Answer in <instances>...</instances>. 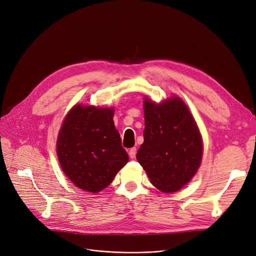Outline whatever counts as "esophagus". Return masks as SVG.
Here are the masks:
<instances>
[{"label":"esophagus","instance_id":"34e87169","mask_svg":"<svg viewBox=\"0 0 256 256\" xmlns=\"http://www.w3.org/2000/svg\"><path fill=\"white\" fill-rule=\"evenodd\" d=\"M136 148H132V149L128 150V155H130V157L132 159L134 158V156H136Z\"/></svg>","mask_w":256,"mask_h":256}]
</instances>
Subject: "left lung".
<instances>
[{
  "label": "left lung",
  "mask_w": 256,
  "mask_h": 256,
  "mask_svg": "<svg viewBox=\"0 0 256 256\" xmlns=\"http://www.w3.org/2000/svg\"><path fill=\"white\" fill-rule=\"evenodd\" d=\"M144 113V143L136 159L158 190L178 191L201 164L203 146L197 124L178 98L160 104L147 99Z\"/></svg>",
  "instance_id": "left-lung-1"
}]
</instances>
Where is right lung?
I'll return each instance as SVG.
<instances>
[{
    "mask_svg": "<svg viewBox=\"0 0 256 256\" xmlns=\"http://www.w3.org/2000/svg\"><path fill=\"white\" fill-rule=\"evenodd\" d=\"M57 155L64 174L78 188L98 193L128 161L113 122L112 108L76 105L61 126Z\"/></svg>",
    "mask_w": 256,
    "mask_h": 256,
    "instance_id": "1",
    "label": "right lung"
}]
</instances>
